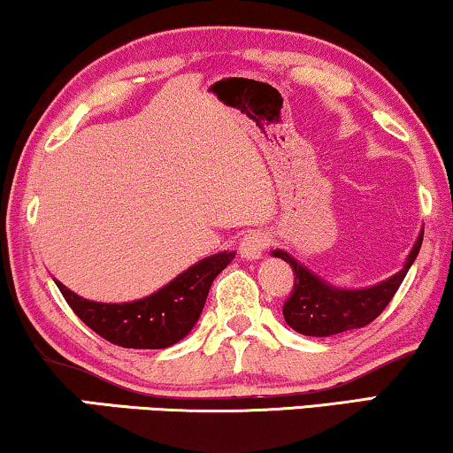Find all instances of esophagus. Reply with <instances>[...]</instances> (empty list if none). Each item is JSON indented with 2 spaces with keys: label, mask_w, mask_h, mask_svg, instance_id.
Wrapping results in <instances>:
<instances>
[{
  "label": "esophagus",
  "mask_w": 453,
  "mask_h": 453,
  "mask_svg": "<svg viewBox=\"0 0 453 453\" xmlns=\"http://www.w3.org/2000/svg\"><path fill=\"white\" fill-rule=\"evenodd\" d=\"M268 245H270V234L268 233H264V231L247 233L239 243L241 257L259 259L264 256V251L268 250Z\"/></svg>",
  "instance_id": "esophagus-1"
}]
</instances>
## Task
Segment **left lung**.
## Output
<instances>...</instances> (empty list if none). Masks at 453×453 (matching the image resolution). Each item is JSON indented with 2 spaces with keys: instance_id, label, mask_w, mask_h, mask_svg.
Segmentation results:
<instances>
[{
  "instance_id": "left-lung-1",
  "label": "left lung",
  "mask_w": 453,
  "mask_h": 453,
  "mask_svg": "<svg viewBox=\"0 0 453 453\" xmlns=\"http://www.w3.org/2000/svg\"><path fill=\"white\" fill-rule=\"evenodd\" d=\"M423 233L425 231H420L411 256L406 257L404 268L398 274L389 276L388 280L369 288H336L321 280L318 274L307 270L287 251H272V256L282 257L284 262L290 264L295 274L293 293H290L282 307L287 324L303 336L315 338L334 336V334H342L371 324L389 305L395 290L400 288L402 280L406 278L408 270H411V265L418 256L420 245H423Z\"/></svg>"
}]
</instances>
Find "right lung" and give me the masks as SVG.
Returning a JSON list of instances; mask_svg holds the SVG:
<instances>
[{"label":"right lung","mask_w":453,"mask_h":453,"mask_svg":"<svg viewBox=\"0 0 453 453\" xmlns=\"http://www.w3.org/2000/svg\"><path fill=\"white\" fill-rule=\"evenodd\" d=\"M234 259V251L214 253L181 272L150 296L129 303H96L55 280L67 305L98 336L123 349H166L191 332L214 278Z\"/></svg>","instance_id":"1"}]
</instances>
